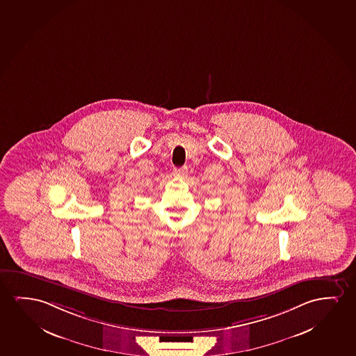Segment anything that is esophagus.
Here are the masks:
<instances>
[{
    "label": "esophagus",
    "instance_id": "obj_1",
    "mask_svg": "<svg viewBox=\"0 0 356 356\" xmlns=\"http://www.w3.org/2000/svg\"><path fill=\"white\" fill-rule=\"evenodd\" d=\"M173 175L179 177V178H186V175H188V168H186V167L175 168V170H173Z\"/></svg>",
    "mask_w": 356,
    "mask_h": 356
}]
</instances>
